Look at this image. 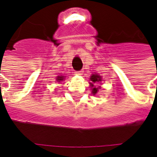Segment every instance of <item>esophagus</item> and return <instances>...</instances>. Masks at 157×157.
<instances>
[{
	"instance_id": "obj_1",
	"label": "esophagus",
	"mask_w": 157,
	"mask_h": 157,
	"mask_svg": "<svg viewBox=\"0 0 157 157\" xmlns=\"http://www.w3.org/2000/svg\"><path fill=\"white\" fill-rule=\"evenodd\" d=\"M75 74H77V75H82L83 74V71H76Z\"/></svg>"
}]
</instances>
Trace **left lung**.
<instances>
[{"mask_svg": "<svg viewBox=\"0 0 157 157\" xmlns=\"http://www.w3.org/2000/svg\"><path fill=\"white\" fill-rule=\"evenodd\" d=\"M90 80L93 82V83H96V82H99V81H101V78L97 75V74H93L92 76L90 77ZM91 86L92 87H94V84H90ZM97 91H98V88H95L94 87L92 89V93L94 94H95L97 93Z\"/></svg>", "mask_w": 157, "mask_h": 157, "instance_id": "left-lung-1", "label": "left lung"}]
</instances>
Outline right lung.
<instances>
[{"instance_id":"obj_1","label":"right lung","mask_w":157,"mask_h":157,"mask_svg":"<svg viewBox=\"0 0 157 157\" xmlns=\"http://www.w3.org/2000/svg\"><path fill=\"white\" fill-rule=\"evenodd\" d=\"M64 77L63 76H58L57 77V78H56V80H57V82H61V81H63L64 78H63Z\"/></svg>"}]
</instances>
